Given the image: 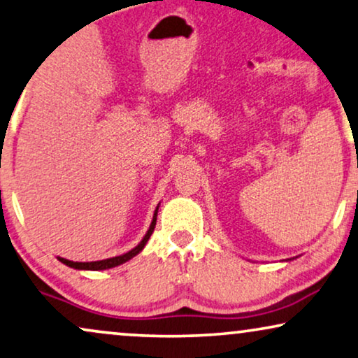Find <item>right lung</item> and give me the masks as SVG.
<instances>
[{"label": "right lung", "mask_w": 358, "mask_h": 358, "mask_svg": "<svg viewBox=\"0 0 358 358\" xmlns=\"http://www.w3.org/2000/svg\"><path fill=\"white\" fill-rule=\"evenodd\" d=\"M157 213H159V206L155 208V213H154V219H152L150 222V227L149 231H147V234L144 236V239H142L139 244H137L134 249L127 252V254H122V255H117V257H113V259H106V260H98V262H71V260H66V259H62V257H57L62 264H65L66 266H70V268H75V270H108V268H113V266H117V265H122L126 264L127 260H131L132 257H136L139 252H142L144 249L147 241L150 239L152 232H154L155 229V222H157Z\"/></svg>", "instance_id": "right-lung-1"}]
</instances>
